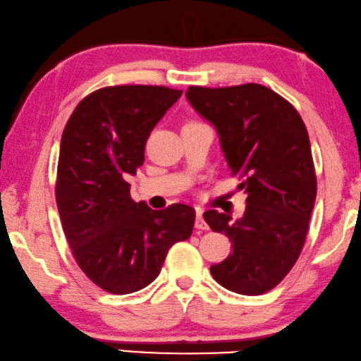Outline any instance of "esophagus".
<instances>
[{"label":"esophagus","instance_id":"obj_1","mask_svg":"<svg viewBox=\"0 0 361 361\" xmlns=\"http://www.w3.org/2000/svg\"><path fill=\"white\" fill-rule=\"evenodd\" d=\"M195 226H196V229H201V231H207V229H209V226H207V222L204 221V217H202V211H200V209L196 211Z\"/></svg>","mask_w":361,"mask_h":361}]
</instances>
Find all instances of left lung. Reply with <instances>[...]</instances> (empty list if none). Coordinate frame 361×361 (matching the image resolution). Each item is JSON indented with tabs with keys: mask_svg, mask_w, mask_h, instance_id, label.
Here are the masks:
<instances>
[{
	"mask_svg": "<svg viewBox=\"0 0 361 361\" xmlns=\"http://www.w3.org/2000/svg\"><path fill=\"white\" fill-rule=\"evenodd\" d=\"M186 99L214 126L232 175L243 176L238 190L247 192L240 219L204 212L211 229L232 242L229 257L211 267L212 276L238 294L270 291L296 263L316 202L306 126L286 99L257 83L190 86Z\"/></svg>",
	"mask_w": 361,
	"mask_h": 361,
	"instance_id": "1",
	"label": "left lung"
}]
</instances>
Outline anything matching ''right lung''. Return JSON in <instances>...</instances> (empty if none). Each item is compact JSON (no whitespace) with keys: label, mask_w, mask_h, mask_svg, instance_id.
<instances>
[{"label":"right lung","mask_w":361,"mask_h":361,"mask_svg":"<svg viewBox=\"0 0 361 361\" xmlns=\"http://www.w3.org/2000/svg\"><path fill=\"white\" fill-rule=\"evenodd\" d=\"M181 93L166 86H108L81 99L65 126L55 186L59 214L75 260L108 293L149 286L170 247L191 237V206L154 211L132 200L126 181L144 164L152 129Z\"/></svg>","instance_id":"right-lung-1"}]
</instances>
